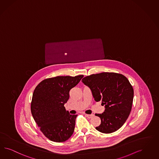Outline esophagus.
I'll return each mask as SVG.
<instances>
[{
	"instance_id": "obj_1",
	"label": "esophagus",
	"mask_w": 159,
	"mask_h": 159,
	"mask_svg": "<svg viewBox=\"0 0 159 159\" xmlns=\"http://www.w3.org/2000/svg\"><path fill=\"white\" fill-rule=\"evenodd\" d=\"M85 116L88 117V118H89V119H90V118H92V117H93V116H94V115H93V114H91V115H89V114H86L85 115Z\"/></svg>"
}]
</instances>
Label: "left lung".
Wrapping results in <instances>:
<instances>
[{
    "label": "left lung",
    "mask_w": 159,
    "mask_h": 159,
    "mask_svg": "<svg viewBox=\"0 0 159 159\" xmlns=\"http://www.w3.org/2000/svg\"><path fill=\"white\" fill-rule=\"evenodd\" d=\"M82 82L90 89L96 102L105 106L102 114H95L101 119L96 129L111 133L124 125L131 111L134 96L133 88L124 75L103 72L84 77Z\"/></svg>",
    "instance_id": "left-lung-1"
}]
</instances>
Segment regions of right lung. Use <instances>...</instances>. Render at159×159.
<instances>
[{"label": "right lung", "mask_w": 159, "mask_h": 159, "mask_svg": "<svg viewBox=\"0 0 159 159\" xmlns=\"http://www.w3.org/2000/svg\"><path fill=\"white\" fill-rule=\"evenodd\" d=\"M83 75L46 79L36 87L31 102V112L40 130L50 140L63 142L74 132L77 115H70L64 106L69 92Z\"/></svg>", "instance_id": "1"}]
</instances>
